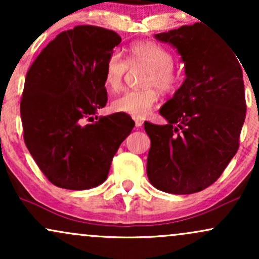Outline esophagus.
Masks as SVG:
<instances>
[{
	"instance_id": "esophagus-1",
	"label": "esophagus",
	"mask_w": 259,
	"mask_h": 259,
	"mask_svg": "<svg viewBox=\"0 0 259 259\" xmlns=\"http://www.w3.org/2000/svg\"><path fill=\"white\" fill-rule=\"evenodd\" d=\"M142 124H144V121L141 119H138V118H135V126L136 127H141Z\"/></svg>"
}]
</instances>
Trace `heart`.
<instances>
[{"label": "heart", "mask_w": 259, "mask_h": 259, "mask_svg": "<svg viewBox=\"0 0 259 259\" xmlns=\"http://www.w3.org/2000/svg\"><path fill=\"white\" fill-rule=\"evenodd\" d=\"M129 63L147 67L145 73L144 90H132L124 92L113 101L114 111L125 113L135 118H144L150 113L158 101L157 89L162 91H171L177 88L180 80L179 70L173 63V56L160 45L152 41H139L129 47ZM129 64L120 53L113 52L106 62L105 82L112 91H119Z\"/></svg>", "instance_id": "obj_1"}]
</instances>
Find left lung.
<instances>
[{
	"mask_svg": "<svg viewBox=\"0 0 259 259\" xmlns=\"http://www.w3.org/2000/svg\"><path fill=\"white\" fill-rule=\"evenodd\" d=\"M154 38L177 49L185 80L159 109L168 124L145 121L151 140L147 177L160 191L195 194L221 177L239 148L246 117L241 62L201 23Z\"/></svg>",
	"mask_w": 259,
	"mask_h": 259,
	"instance_id": "8db88e82",
	"label": "left lung"
}]
</instances>
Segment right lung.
Instances as JSON below:
<instances>
[{
  "label": "right lung",
  "instance_id": "1",
  "mask_svg": "<svg viewBox=\"0 0 259 259\" xmlns=\"http://www.w3.org/2000/svg\"><path fill=\"white\" fill-rule=\"evenodd\" d=\"M120 41L113 30L78 25L53 38L26 73L20 101L24 141L53 185L86 190L102 184L135 125L120 112L85 123L106 106V62Z\"/></svg>",
  "mask_w": 259,
  "mask_h": 259
}]
</instances>
